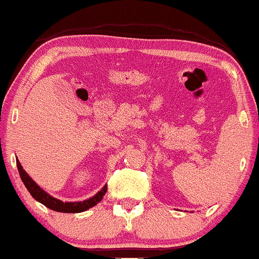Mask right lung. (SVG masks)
Listing matches in <instances>:
<instances>
[{
  "instance_id": "right-lung-1",
  "label": "right lung",
  "mask_w": 259,
  "mask_h": 259,
  "mask_svg": "<svg viewBox=\"0 0 259 259\" xmlns=\"http://www.w3.org/2000/svg\"><path fill=\"white\" fill-rule=\"evenodd\" d=\"M17 167H18L20 179H22L23 184H24L27 190L30 192L33 198L37 200L39 203L48 207L49 209H52L55 211H60V213H82V211L88 210L94 205H97L101 199L105 196L107 191V185L104 186L95 196L91 197V198L82 200V202H63V200L55 198L51 194H49L46 191H44L39 185L28 175L27 171L23 168L18 159H17Z\"/></svg>"
}]
</instances>
